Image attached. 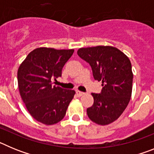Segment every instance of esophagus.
<instances>
[{"instance_id": "esophagus-1", "label": "esophagus", "mask_w": 154, "mask_h": 154, "mask_svg": "<svg viewBox=\"0 0 154 154\" xmlns=\"http://www.w3.org/2000/svg\"><path fill=\"white\" fill-rule=\"evenodd\" d=\"M76 94H77V96H83L85 93L82 92H80V91H76Z\"/></svg>"}]
</instances>
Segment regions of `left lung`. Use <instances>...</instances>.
Listing matches in <instances>:
<instances>
[{
  "mask_svg": "<svg viewBox=\"0 0 154 154\" xmlns=\"http://www.w3.org/2000/svg\"><path fill=\"white\" fill-rule=\"evenodd\" d=\"M81 58L89 63L94 79L102 82L100 94L92 93L94 103L87 115L96 124L106 126L122 115L130 103L133 74L131 62L123 51L112 46L81 48Z\"/></svg>",
  "mask_w": 154,
  "mask_h": 154,
  "instance_id": "1",
  "label": "left lung"
}]
</instances>
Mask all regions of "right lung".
Listing matches in <instances>:
<instances>
[{
  "mask_svg": "<svg viewBox=\"0 0 154 154\" xmlns=\"http://www.w3.org/2000/svg\"><path fill=\"white\" fill-rule=\"evenodd\" d=\"M74 49L41 47L31 51L17 70L21 97L30 115L45 125L60 122L75 92L52 85Z\"/></svg>",
  "mask_w": 154,
  "mask_h": 154,
  "instance_id": "1",
  "label": "right lung"
}]
</instances>
